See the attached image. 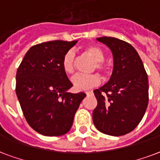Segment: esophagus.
<instances>
[{
    "label": "esophagus",
    "instance_id": "34e87169",
    "mask_svg": "<svg viewBox=\"0 0 160 160\" xmlns=\"http://www.w3.org/2000/svg\"><path fill=\"white\" fill-rule=\"evenodd\" d=\"M85 93H86L87 95H91V94H92V91H88L86 92Z\"/></svg>",
    "mask_w": 160,
    "mask_h": 160
}]
</instances>
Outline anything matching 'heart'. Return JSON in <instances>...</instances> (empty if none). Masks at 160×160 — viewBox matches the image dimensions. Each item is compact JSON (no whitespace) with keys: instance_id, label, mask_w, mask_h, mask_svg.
Returning <instances> with one entry per match:
<instances>
[{"instance_id":"obj_1","label":"heart","mask_w":160,"mask_h":160,"mask_svg":"<svg viewBox=\"0 0 160 160\" xmlns=\"http://www.w3.org/2000/svg\"><path fill=\"white\" fill-rule=\"evenodd\" d=\"M84 52L95 61L93 68L101 72L107 76L110 73V67L104 62V52L98 46L89 45L84 48ZM76 55L72 50H68L62 57V68L65 73L71 75L75 72ZM101 82V77L98 73L77 74L72 78V83L74 88L78 91H85L92 87L98 85Z\"/></svg>"}]
</instances>
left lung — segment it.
Masks as SVG:
<instances>
[{
    "label": "left lung",
    "mask_w": 160,
    "mask_h": 160,
    "mask_svg": "<svg viewBox=\"0 0 160 160\" xmlns=\"http://www.w3.org/2000/svg\"><path fill=\"white\" fill-rule=\"evenodd\" d=\"M112 51L113 71L109 82L93 91L98 104L92 121L108 135L121 136L133 131L143 118L148 103V80L136 50L115 38H97Z\"/></svg>",
    "instance_id": "left-lung-1"
}]
</instances>
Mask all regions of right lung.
Returning <instances> with one entry per match:
<instances>
[{"mask_svg":"<svg viewBox=\"0 0 160 160\" xmlns=\"http://www.w3.org/2000/svg\"><path fill=\"white\" fill-rule=\"evenodd\" d=\"M78 41H52L33 46L17 72L16 92L28 124L45 136L70 130L74 115L86 97L68 92L72 84L62 68L63 55Z\"/></svg>","mask_w":160,"mask_h":160,"instance_id":"obj_1","label":"right lung"}]
</instances>
